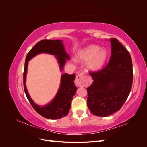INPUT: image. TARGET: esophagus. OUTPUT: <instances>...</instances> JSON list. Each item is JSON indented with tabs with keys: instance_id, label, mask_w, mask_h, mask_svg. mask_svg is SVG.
<instances>
[{
	"instance_id": "1",
	"label": "esophagus",
	"mask_w": 147,
	"mask_h": 147,
	"mask_svg": "<svg viewBox=\"0 0 147 147\" xmlns=\"http://www.w3.org/2000/svg\"><path fill=\"white\" fill-rule=\"evenodd\" d=\"M76 85L78 87L84 86L86 84V78L85 75L83 73H80L78 75H77L75 82Z\"/></svg>"
}]
</instances>
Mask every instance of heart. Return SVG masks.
Returning a JSON list of instances; mask_svg holds the SVG:
<instances>
[{
  "label": "heart",
  "instance_id": "1",
  "mask_svg": "<svg viewBox=\"0 0 147 147\" xmlns=\"http://www.w3.org/2000/svg\"><path fill=\"white\" fill-rule=\"evenodd\" d=\"M109 56L105 48L97 45H89L77 53V60L86 62V67L92 72H99L104 67Z\"/></svg>",
  "mask_w": 147,
  "mask_h": 147
}]
</instances>
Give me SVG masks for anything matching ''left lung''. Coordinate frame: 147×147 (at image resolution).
<instances>
[{
	"mask_svg": "<svg viewBox=\"0 0 147 147\" xmlns=\"http://www.w3.org/2000/svg\"><path fill=\"white\" fill-rule=\"evenodd\" d=\"M112 55L108 64L90 73L93 83L87 88V104L97 117H107L118 111L131 92L133 71L131 56L116 38H110Z\"/></svg>",
	"mask_w": 147,
	"mask_h": 147,
	"instance_id": "8db88e82",
	"label": "left lung"
}]
</instances>
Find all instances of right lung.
Segmentation results:
<instances>
[{
    "instance_id": "right-lung-1",
    "label": "right lung",
    "mask_w": 147,
    "mask_h": 147,
    "mask_svg": "<svg viewBox=\"0 0 147 147\" xmlns=\"http://www.w3.org/2000/svg\"><path fill=\"white\" fill-rule=\"evenodd\" d=\"M41 53H47L55 56L59 64L60 70L64 69L67 60H69V55L67 53L63 41L61 40H42L35 44L26 56L23 74V83L25 94L30 104L36 112L44 118L50 119H60L65 117L69 112L73 97L77 88L75 86V74H64L61 75L59 90L55 97L48 104L40 106L35 104L31 99L26 86L28 62L34 57Z\"/></svg>"
}]
</instances>
